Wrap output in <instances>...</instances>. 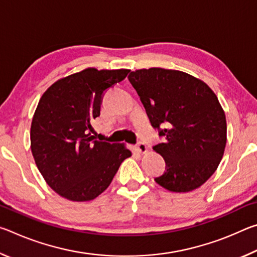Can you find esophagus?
<instances>
[{"label": "esophagus", "instance_id": "1", "mask_svg": "<svg viewBox=\"0 0 257 257\" xmlns=\"http://www.w3.org/2000/svg\"><path fill=\"white\" fill-rule=\"evenodd\" d=\"M135 150H136V151L138 152V153L144 154V153H146V152H147V146H146L145 143L139 142L138 144L136 145V147H135Z\"/></svg>", "mask_w": 257, "mask_h": 257}]
</instances>
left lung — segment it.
<instances>
[{"label":"left lung","instance_id":"1","mask_svg":"<svg viewBox=\"0 0 257 257\" xmlns=\"http://www.w3.org/2000/svg\"><path fill=\"white\" fill-rule=\"evenodd\" d=\"M128 79L152 125L165 138L153 147L167 169L155 181L176 193L201 187L219 167L227 143L225 114L214 92L201 79L171 69H141Z\"/></svg>","mask_w":257,"mask_h":257}]
</instances>
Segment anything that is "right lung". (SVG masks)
Wrapping results in <instances>:
<instances>
[{
    "instance_id": "1",
    "label": "right lung",
    "mask_w": 257,
    "mask_h": 257,
    "mask_svg": "<svg viewBox=\"0 0 257 257\" xmlns=\"http://www.w3.org/2000/svg\"><path fill=\"white\" fill-rule=\"evenodd\" d=\"M128 69L87 68L55 81L43 94L30 127V149L46 184L73 202L96 198L129 156L124 144L99 142L92 122L104 92L127 77Z\"/></svg>"
}]
</instances>
